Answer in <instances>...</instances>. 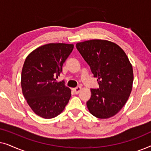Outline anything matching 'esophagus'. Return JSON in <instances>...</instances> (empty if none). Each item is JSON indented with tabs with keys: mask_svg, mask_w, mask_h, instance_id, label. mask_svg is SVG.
I'll list each match as a JSON object with an SVG mask.
<instances>
[{
	"mask_svg": "<svg viewBox=\"0 0 151 151\" xmlns=\"http://www.w3.org/2000/svg\"><path fill=\"white\" fill-rule=\"evenodd\" d=\"M81 89H82L81 86H78V87L73 88V91L75 92L76 94H78L80 92V91H81Z\"/></svg>",
	"mask_w": 151,
	"mask_h": 151,
	"instance_id": "obj_1",
	"label": "esophagus"
}]
</instances>
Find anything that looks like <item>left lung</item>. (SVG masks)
Segmentation results:
<instances>
[{
    "label": "left lung",
    "mask_w": 151,
    "mask_h": 151,
    "mask_svg": "<svg viewBox=\"0 0 151 151\" xmlns=\"http://www.w3.org/2000/svg\"><path fill=\"white\" fill-rule=\"evenodd\" d=\"M76 48L89 65L99 88H91L86 106L95 117L107 119L114 116L131 94L133 67L123 49L114 42L91 40L78 42Z\"/></svg>",
    "instance_id": "8db88e82"
}]
</instances>
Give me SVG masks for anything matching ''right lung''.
<instances>
[{
    "label": "right lung",
    "mask_w": 151,
    "mask_h": 151,
    "mask_svg": "<svg viewBox=\"0 0 151 151\" xmlns=\"http://www.w3.org/2000/svg\"><path fill=\"white\" fill-rule=\"evenodd\" d=\"M73 45L49 43L35 49L24 61L21 73L22 93L29 106L45 119L63 112L71 98L65 82H56Z\"/></svg>",
    "instance_id": "add662e5"
}]
</instances>
